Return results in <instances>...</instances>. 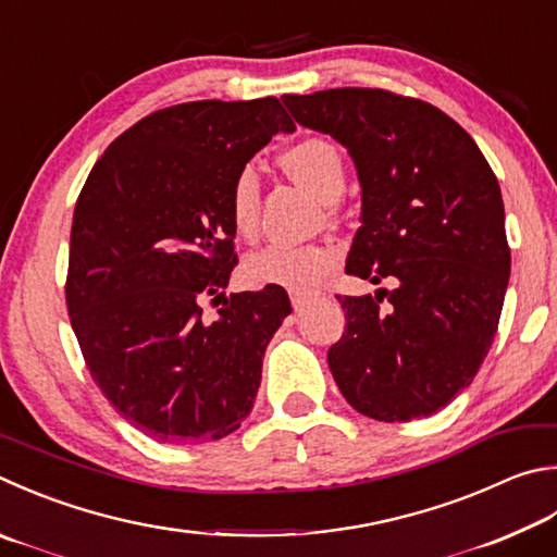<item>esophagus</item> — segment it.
I'll list each match as a JSON object with an SVG mask.
<instances>
[{
	"mask_svg": "<svg viewBox=\"0 0 557 557\" xmlns=\"http://www.w3.org/2000/svg\"><path fill=\"white\" fill-rule=\"evenodd\" d=\"M289 301H292V307H295L297 311H301V309H305V307L309 305L311 297H309V295H301V292H292Z\"/></svg>",
	"mask_w": 557,
	"mask_h": 557,
	"instance_id": "34e87169",
	"label": "esophagus"
}]
</instances>
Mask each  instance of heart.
I'll list each match as a JSON object with an SVG mask.
<instances>
[{
    "instance_id": "heart-1",
    "label": "heart",
    "mask_w": 557,
    "mask_h": 557,
    "mask_svg": "<svg viewBox=\"0 0 557 557\" xmlns=\"http://www.w3.org/2000/svg\"><path fill=\"white\" fill-rule=\"evenodd\" d=\"M282 165L323 201L341 197L346 185L341 150L329 138L307 136L282 153ZM260 185L252 168L236 175L228 191V221L240 238L258 234ZM336 268V252L319 244H270L252 250L244 260V280L250 287H285L307 292L317 287L323 275Z\"/></svg>"
}]
</instances>
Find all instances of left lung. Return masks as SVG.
<instances>
[{"label": "left lung", "mask_w": 557, "mask_h": 557, "mask_svg": "<svg viewBox=\"0 0 557 557\" xmlns=\"http://www.w3.org/2000/svg\"><path fill=\"white\" fill-rule=\"evenodd\" d=\"M282 102L356 160L362 226L346 272L394 282L336 295L346 331L329 348L333 380L370 419L431 417L478 375L499 326L511 270L499 182L468 131L423 99L338 87Z\"/></svg>", "instance_id": "1"}]
</instances>
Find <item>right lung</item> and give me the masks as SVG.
Returning a JSON list of instances; mask_svg holds the SVG:
<instances>
[{"label": "right lung", "mask_w": 557, "mask_h": 557, "mask_svg": "<svg viewBox=\"0 0 557 557\" xmlns=\"http://www.w3.org/2000/svg\"><path fill=\"white\" fill-rule=\"evenodd\" d=\"M292 128L277 97L158 109L104 150L79 191L70 323L97 387L153 441H219L252 409L262 356L292 307L272 285L221 295L238 265L228 191ZM201 296L222 305L216 318Z\"/></svg>", "instance_id": "add662e5"}]
</instances>
